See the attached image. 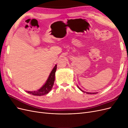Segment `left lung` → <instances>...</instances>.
<instances>
[{"mask_svg":"<svg viewBox=\"0 0 128 128\" xmlns=\"http://www.w3.org/2000/svg\"><path fill=\"white\" fill-rule=\"evenodd\" d=\"M80 89V88H79ZM81 91H82V90H81ZM86 94H96V93H88V92H86Z\"/></svg>","mask_w":128,"mask_h":128,"instance_id":"8db88e82","label":"left lung"}]
</instances>
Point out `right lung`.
<instances>
[{"label": "right lung", "mask_w": 128, "mask_h": 128, "mask_svg": "<svg viewBox=\"0 0 128 128\" xmlns=\"http://www.w3.org/2000/svg\"><path fill=\"white\" fill-rule=\"evenodd\" d=\"M56 65L53 68V70H52L51 72L50 73V76L48 78L46 81V83L43 86H42L40 90H38L36 91H26L28 94H32L34 96H42L45 95L46 94H48V93L51 90V89L53 87V86L54 84V82L55 80V73L56 72Z\"/></svg>", "instance_id": "right-lung-1"}]
</instances>
